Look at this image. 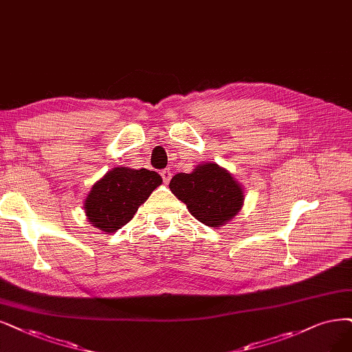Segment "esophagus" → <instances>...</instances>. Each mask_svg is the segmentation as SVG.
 Masks as SVG:
<instances>
[{"instance_id": "34e87169", "label": "esophagus", "mask_w": 352, "mask_h": 352, "mask_svg": "<svg viewBox=\"0 0 352 352\" xmlns=\"http://www.w3.org/2000/svg\"><path fill=\"white\" fill-rule=\"evenodd\" d=\"M161 175H162V179H164V183H165V184H168V183H169V179H171V177H173L171 171H169V168H166V169H162Z\"/></svg>"}]
</instances>
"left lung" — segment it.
Instances as JSON below:
<instances>
[{
	"instance_id": "obj_1",
	"label": "left lung",
	"mask_w": 352,
	"mask_h": 352,
	"mask_svg": "<svg viewBox=\"0 0 352 352\" xmlns=\"http://www.w3.org/2000/svg\"><path fill=\"white\" fill-rule=\"evenodd\" d=\"M169 188L199 222L210 228L226 225L243 203L242 187L226 169L213 162L196 166L191 174L174 175Z\"/></svg>"
}]
</instances>
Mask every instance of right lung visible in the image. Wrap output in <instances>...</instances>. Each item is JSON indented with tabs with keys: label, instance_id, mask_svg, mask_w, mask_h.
Listing matches in <instances>:
<instances>
[{
	"label": "right lung",
	"instance_id": "add662e5",
	"mask_svg": "<svg viewBox=\"0 0 352 352\" xmlns=\"http://www.w3.org/2000/svg\"><path fill=\"white\" fill-rule=\"evenodd\" d=\"M161 184V175L146 168H114L91 188L85 200L87 217L93 226L113 233L132 220Z\"/></svg>",
	"mask_w": 352,
	"mask_h": 352
}]
</instances>
